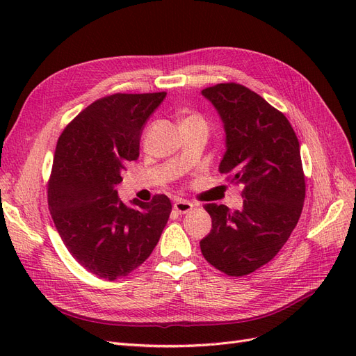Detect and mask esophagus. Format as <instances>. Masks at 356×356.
Wrapping results in <instances>:
<instances>
[{
	"instance_id": "34e87169",
	"label": "esophagus",
	"mask_w": 356,
	"mask_h": 356,
	"mask_svg": "<svg viewBox=\"0 0 356 356\" xmlns=\"http://www.w3.org/2000/svg\"><path fill=\"white\" fill-rule=\"evenodd\" d=\"M193 208H195V204L187 202V200H177L174 203V209L178 212V213H188Z\"/></svg>"
}]
</instances>
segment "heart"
Returning a JSON list of instances; mask_svg holds the SVG:
<instances>
[{
	"mask_svg": "<svg viewBox=\"0 0 356 356\" xmlns=\"http://www.w3.org/2000/svg\"><path fill=\"white\" fill-rule=\"evenodd\" d=\"M184 123H200V124L207 126V120H204L203 115H200L197 113L187 114L184 118H182V124H184Z\"/></svg>",
	"mask_w": 356,
	"mask_h": 356,
	"instance_id": "obj_1",
	"label": "heart"
}]
</instances>
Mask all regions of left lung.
Instances as JSON below:
<instances>
[{
    "mask_svg": "<svg viewBox=\"0 0 356 356\" xmlns=\"http://www.w3.org/2000/svg\"><path fill=\"white\" fill-rule=\"evenodd\" d=\"M218 110L225 152L218 170L243 184V208L204 204L212 229L200 241L209 264L229 276H246L275 258L303 211L306 181L300 144L288 118L260 95L238 83L202 90Z\"/></svg>",
    "mask_w": 356,
    "mask_h": 356,
    "instance_id": "8db88e82",
    "label": "left lung"
}]
</instances>
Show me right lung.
I'll return each instance as SVG.
<instances>
[{
	"label": "right lung",
	"instance_id": "obj_1",
	"mask_svg": "<svg viewBox=\"0 0 356 356\" xmlns=\"http://www.w3.org/2000/svg\"><path fill=\"white\" fill-rule=\"evenodd\" d=\"M165 96H104L59 136L47 182L50 215L70 254L101 279L115 281L141 266L169 220L168 196L147 203L135 199L129 208L115 190L127 161L139 157L143 126Z\"/></svg>",
	"mask_w": 356,
	"mask_h": 356
}]
</instances>
